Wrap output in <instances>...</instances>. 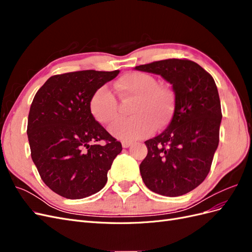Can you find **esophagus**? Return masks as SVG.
Returning <instances> with one entry per match:
<instances>
[{
    "label": "esophagus",
    "mask_w": 252,
    "mask_h": 252,
    "mask_svg": "<svg viewBox=\"0 0 252 252\" xmlns=\"http://www.w3.org/2000/svg\"><path fill=\"white\" fill-rule=\"evenodd\" d=\"M131 145H132V142L130 141H122V146H123V148L130 147Z\"/></svg>",
    "instance_id": "1"
}]
</instances>
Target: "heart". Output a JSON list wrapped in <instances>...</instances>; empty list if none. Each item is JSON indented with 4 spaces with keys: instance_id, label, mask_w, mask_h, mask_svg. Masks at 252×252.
Returning a JSON list of instances; mask_svg holds the SVG:
<instances>
[{
    "instance_id": "heart-1",
    "label": "heart",
    "mask_w": 252,
    "mask_h": 252,
    "mask_svg": "<svg viewBox=\"0 0 252 252\" xmlns=\"http://www.w3.org/2000/svg\"><path fill=\"white\" fill-rule=\"evenodd\" d=\"M123 101L133 100L131 114L134 117L116 122L109 132L117 139L134 141L154 133L156 127L165 128L173 117L175 97L172 90L158 85L149 73L130 72L123 75L116 84ZM89 110L94 119L102 125H108L119 116L117 97L106 86L100 87L91 95Z\"/></svg>"
}]
</instances>
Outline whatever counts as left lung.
Instances as JSON below:
<instances>
[{
	"instance_id": "1",
	"label": "left lung",
	"mask_w": 252,
	"mask_h": 252,
	"mask_svg": "<svg viewBox=\"0 0 252 252\" xmlns=\"http://www.w3.org/2000/svg\"><path fill=\"white\" fill-rule=\"evenodd\" d=\"M135 69L159 74L175 94L170 124L145 142L148 154L140 165L142 179L156 193L183 195L207 177L218 148L222 110L216 82L187 59L157 61Z\"/></svg>"
}]
</instances>
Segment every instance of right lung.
Instances as JSON below:
<instances>
[{
  "mask_svg": "<svg viewBox=\"0 0 252 252\" xmlns=\"http://www.w3.org/2000/svg\"><path fill=\"white\" fill-rule=\"evenodd\" d=\"M119 72L82 70L52 75L33 97L27 125L32 158L45 184L66 199L100 191L122 151V144L89 110L91 95Z\"/></svg>",
  "mask_w": 252,
  "mask_h": 252,
  "instance_id": "add662e5",
  "label": "right lung"
}]
</instances>
